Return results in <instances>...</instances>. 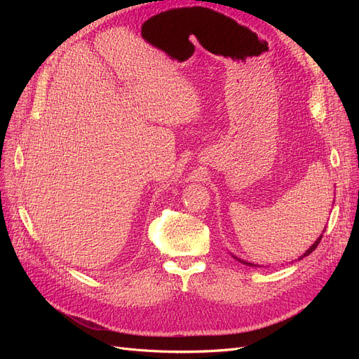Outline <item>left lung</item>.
<instances>
[{
  "label": "left lung",
  "instance_id": "obj_1",
  "mask_svg": "<svg viewBox=\"0 0 359 359\" xmlns=\"http://www.w3.org/2000/svg\"><path fill=\"white\" fill-rule=\"evenodd\" d=\"M323 232H325V231H323ZM320 240H322V235H320V236H319V238H318V240H316V243H314V244H313V245H311V247H310V248H309V250H307V252H306V253H304V256H309V255H310V253H313V252H314V250H316V247H318V245H319V243H320ZM304 256H301V257H299V259H302V257H304ZM235 259H238V257H235ZM238 260H240V262H243V264H245V265H250V266H253V265H252V264H248V262H245V260H241V259H238Z\"/></svg>",
  "mask_w": 359,
  "mask_h": 359
}]
</instances>
